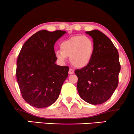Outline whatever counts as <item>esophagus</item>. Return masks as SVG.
<instances>
[{
    "label": "esophagus",
    "instance_id": "1",
    "mask_svg": "<svg viewBox=\"0 0 134 134\" xmlns=\"http://www.w3.org/2000/svg\"><path fill=\"white\" fill-rule=\"evenodd\" d=\"M74 73V70H73L72 69H69V74H70V75H71V74H73Z\"/></svg>",
    "mask_w": 134,
    "mask_h": 134
}]
</instances>
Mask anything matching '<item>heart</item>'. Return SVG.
Segmentation results:
<instances>
[{"label":"heart","mask_w":134,"mask_h":134,"mask_svg":"<svg viewBox=\"0 0 134 134\" xmlns=\"http://www.w3.org/2000/svg\"><path fill=\"white\" fill-rule=\"evenodd\" d=\"M60 50L56 51L55 55L60 62L64 63L67 57L70 56L73 65L79 68L85 67L93 57L94 44L93 41L83 35L73 36L60 44Z\"/></svg>","instance_id":"heart-1"}]
</instances>
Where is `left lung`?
I'll return each mask as SVG.
<instances>
[{
  "label": "left lung",
  "mask_w": 134,
  "mask_h": 134,
  "mask_svg": "<svg viewBox=\"0 0 134 134\" xmlns=\"http://www.w3.org/2000/svg\"><path fill=\"white\" fill-rule=\"evenodd\" d=\"M93 38V57L87 66L75 71L77 90L85 101L100 104L112 96L119 83V53L109 38L99 30L86 31Z\"/></svg>",
  "instance_id": "left-lung-1"
}]
</instances>
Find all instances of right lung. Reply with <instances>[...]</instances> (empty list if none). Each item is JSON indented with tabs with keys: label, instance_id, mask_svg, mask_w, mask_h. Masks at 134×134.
Segmentation results:
<instances>
[{
	"label": "right lung",
	"instance_id": "1",
	"mask_svg": "<svg viewBox=\"0 0 134 134\" xmlns=\"http://www.w3.org/2000/svg\"><path fill=\"white\" fill-rule=\"evenodd\" d=\"M66 32L41 30L22 46L17 59L16 76L22 97L37 108L53 104L68 77V66L55 64V42Z\"/></svg>",
	"mask_w": 134,
	"mask_h": 134
}]
</instances>
